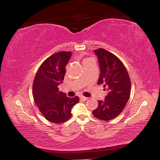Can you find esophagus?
I'll use <instances>...</instances> for the list:
<instances>
[{"mask_svg":"<svg viewBox=\"0 0 160 160\" xmlns=\"http://www.w3.org/2000/svg\"><path fill=\"white\" fill-rule=\"evenodd\" d=\"M80 98H81V99H82L83 101H86V100L88 99V98H85V97H84V96H81Z\"/></svg>","mask_w":160,"mask_h":160,"instance_id":"34e87169","label":"esophagus"}]
</instances>
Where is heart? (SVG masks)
Here are the masks:
<instances>
[{
	"instance_id": "obj_1",
	"label": "heart",
	"mask_w": 160,
	"mask_h": 160,
	"mask_svg": "<svg viewBox=\"0 0 160 160\" xmlns=\"http://www.w3.org/2000/svg\"><path fill=\"white\" fill-rule=\"evenodd\" d=\"M91 59H90V58H85V59H84V60H83V62H85L87 61H89Z\"/></svg>"
}]
</instances>
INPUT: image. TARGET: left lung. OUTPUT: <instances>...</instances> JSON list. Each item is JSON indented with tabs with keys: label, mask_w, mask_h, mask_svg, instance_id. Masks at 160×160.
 <instances>
[{
	"label": "left lung",
	"mask_w": 160,
	"mask_h": 160,
	"mask_svg": "<svg viewBox=\"0 0 160 160\" xmlns=\"http://www.w3.org/2000/svg\"><path fill=\"white\" fill-rule=\"evenodd\" d=\"M94 52L100 67L98 84L103 85L108 93L104 101H98L99 105L93 114L100 120L109 121L118 117L126 105L131 93V81L126 68L117 56L101 48Z\"/></svg>",
	"instance_id": "8db88e82"
}]
</instances>
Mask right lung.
<instances>
[{"mask_svg":"<svg viewBox=\"0 0 160 160\" xmlns=\"http://www.w3.org/2000/svg\"><path fill=\"white\" fill-rule=\"evenodd\" d=\"M70 51H60L49 57L37 70L32 84L34 101L44 118L52 123H61L71 117V109L79 102V97L70 98L59 91Z\"/></svg>","mask_w":160,"mask_h":160,"instance_id":"obj_1","label":"right lung"}]
</instances>
